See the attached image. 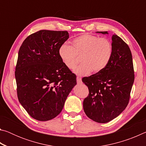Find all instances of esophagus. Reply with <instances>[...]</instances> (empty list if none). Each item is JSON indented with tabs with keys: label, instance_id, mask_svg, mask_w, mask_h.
Segmentation results:
<instances>
[{
	"label": "esophagus",
	"instance_id": "34e87169",
	"mask_svg": "<svg viewBox=\"0 0 146 146\" xmlns=\"http://www.w3.org/2000/svg\"><path fill=\"white\" fill-rule=\"evenodd\" d=\"M76 82H77L78 84H80L81 82H82V78L79 77V76H77V77H76Z\"/></svg>",
	"mask_w": 146,
	"mask_h": 146
}]
</instances>
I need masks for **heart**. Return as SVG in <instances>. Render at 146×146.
<instances>
[{"mask_svg":"<svg viewBox=\"0 0 146 146\" xmlns=\"http://www.w3.org/2000/svg\"><path fill=\"white\" fill-rule=\"evenodd\" d=\"M73 47L63 44L58 54L68 69H73L81 57L82 64L74 69L78 75H86L93 71L99 73L104 70L112 58L113 49L111 42L106 38L84 34L72 41Z\"/></svg>","mask_w":146,"mask_h":146,"instance_id":"b5f03b06","label":"heart"}]
</instances>
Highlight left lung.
<instances>
[{
    "instance_id": "1",
    "label": "left lung",
    "mask_w": 146,
    "mask_h": 146,
    "mask_svg": "<svg viewBox=\"0 0 146 146\" xmlns=\"http://www.w3.org/2000/svg\"><path fill=\"white\" fill-rule=\"evenodd\" d=\"M97 33L109 34L108 31ZM111 40L113 53L107 67L82 78L89 89L88 97L83 102L84 111L90 119L98 123L110 122L125 110L135 79L129 46L115 33Z\"/></svg>"
}]
</instances>
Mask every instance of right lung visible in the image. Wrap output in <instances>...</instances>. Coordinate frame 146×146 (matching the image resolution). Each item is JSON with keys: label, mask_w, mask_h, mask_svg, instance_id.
Returning <instances> with one entry per match:
<instances>
[{"label": "right lung", "mask_w": 146, "mask_h": 146, "mask_svg": "<svg viewBox=\"0 0 146 146\" xmlns=\"http://www.w3.org/2000/svg\"><path fill=\"white\" fill-rule=\"evenodd\" d=\"M69 38L68 31L40 30L28 36L19 49L15 68L17 96L32 118L56 117L76 84V76L58 54Z\"/></svg>", "instance_id": "1"}]
</instances>
